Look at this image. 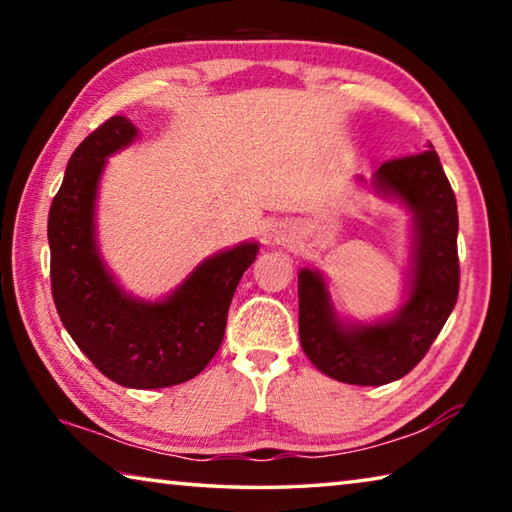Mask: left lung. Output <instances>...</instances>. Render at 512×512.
I'll return each instance as SVG.
<instances>
[{"instance_id":"left-lung-1","label":"left lung","mask_w":512,"mask_h":512,"mask_svg":"<svg viewBox=\"0 0 512 512\" xmlns=\"http://www.w3.org/2000/svg\"><path fill=\"white\" fill-rule=\"evenodd\" d=\"M372 185L413 212L409 298L400 311L372 325H345L323 275L311 268L298 273L302 350L327 377L357 386L388 384L418 366L452 314L461 282L456 196L433 146L384 162Z\"/></svg>"}]
</instances>
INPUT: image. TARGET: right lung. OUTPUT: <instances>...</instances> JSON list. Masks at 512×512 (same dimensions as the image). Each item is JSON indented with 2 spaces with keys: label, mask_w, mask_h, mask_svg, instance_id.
Masks as SVG:
<instances>
[{
  "label": "right lung",
  "mask_w": 512,
  "mask_h": 512,
  "mask_svg": "<svg viewBox=\"0 0 512 512\" xmlns=\"http://www.w3.org/2000/svg\"><path fill=\"white\" fill-rule=\"evenodd\" d=\"M135 137L131 121L110 117L69 158L47 223L51 293L69 336L97 370L126 388H164L196 377L221 348L232 296L259 244L207 257L160 302L126 296L99 255L94 203L106 158Z\"/></svg>",
  "instance_id": "1"
}]
</instances>
